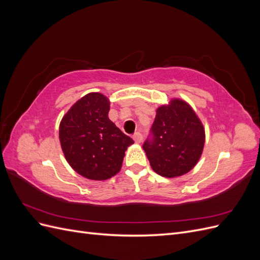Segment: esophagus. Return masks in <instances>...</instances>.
Segmentation results:
<instances>
[{
	"instance_id": "obj_1",
	"label": "esophagus",
	"mask_w": 260,
	"mask_h": 260,
	"mask_svg": "<svg viewBox=\"0 0 260 260\" xmlns=\"http://www.w3.org/2000/svg\"><path fill=\"white\" fill-rule=\"evenodd\" d=\"M132 138H133V140L136 141V143H141V142H142V140H143L142 133H140V132H136L135 135L132 136Z\"/></svg>"
}]
</instances>
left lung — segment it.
Instances as JSON below:
<instances>
[{"mask_svg": "<svg viewBox=\"0 0 260 260\" xmlns=\"http://www.w3.org/2000/svg\"><path fill=\"white\" fill-rule=\"evenodd\" d=\"M204 143L205 131L191 106L181 100H172L169 105L156 111L143 149L155 172L174 178L195 166Z\"/></svg>", "mask_w": 260, "mask_h": 260, "instance_id": "obj_1", "label": "left lung"}]
</instances>
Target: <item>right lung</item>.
Masks as SVG:
<instances>
[{
	"label": "right lung",
	"mask_w": 260,
	"mask_h": 260,
	"mask_svg": "<svg viewBox=\"0 0 260 260\" xmlns=\"http://www.w3.org/2000/svg\"><path fill=\"white\" fill-rule=\"evenodd\" d=\"M109 102L89 93L69 109L59 124V141L67 161L78 174L106 180L121 168L124 152L133 140L109 120Z\"/></svg>",
	"instance_id": "right-lung-1"
}]
</instances>
